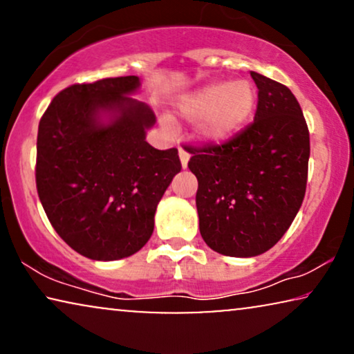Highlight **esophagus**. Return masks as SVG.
<instances>
[{
  "label": "esophagus",
  "mask_w": 354,
  "mask_h": 354,
  "mask_svg": "<svg viewBox=\"0 0 354 354\" xmlns=\"http://www.w3.org/2000/svg\"><path fill=\"white\" fill-rule=\"evenodd\" d=\"M178 156H180V162H182V167L185 169L187 164H188V159H190V153L185 151V149L180 148L178 149Z\"/></svg>",
  "instance_id": "esophagus-1"
}]
</instances>
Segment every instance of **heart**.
<instances>
[{
  "label": "heart",
  "instance_id": "1",
  "mask_svg": "<svg viewBox=\"0 0 354 354\" xmlns=\"http://www.w3.org/2000/svg\"><path fill=\"white\" fill-rule=\"evenodd\" d=\"M256 104L254 86L246 80L212 84L188 96L178 106L183 119L196 122V132L209 142H221L250 119Z\"/></svg>",
  "mask_w": 354,
  "mask_h": 354
}]
</instances>
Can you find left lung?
Here are the masks:
<instances>
[{
  "instance_id": "8db88e82",
  "label": "left lung",
  "mask_w": 354,
  "mask_h": 354,
  "mask_svg": "<svg viewBox=\"0 0 354 354\" xmlns=\"http://www.w3.org/2000/svg\"><path fill=\"white\" fill-rule=\"evenodd\" d=\"M251 77L258 86L253 122L224 143L187 147L203 240L235 258L263 254L282 239L308 182L309 130L299 103L279 82Z\"/></svg>"
}]
</instances>
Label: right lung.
I'll return each mask as SVG.
<instances>
[{
	"instance_id": "add662e5",
	"label": "right lung",
	"mask_w": 354,
	"mask_h": 354,
	"mask_svg": "<svg viewBox=\"0 0 354 354\" xmlns=\"http://www.w3.org/2000/svg\"><path fill=\"white\" fill-rule=\"evenodd\" d=\"M138 86L137 75L74 84L38 125V196L57 235L85 258L115 261L142 250L182 169L177 148L161 151L145 140L156 115L129 96Z\"/></svg>"
}]
</instances>
